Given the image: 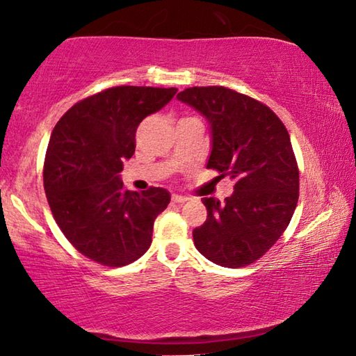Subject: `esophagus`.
Masks as SVG:
<instances>
[{
  "instance_id": "esophagus-1",
  "label": "esophagus",
  "mask_w": 356,
  "mask_h": 356,
  "mask_svg": "<svg viewBox=\"0 0 356 356\" xmlns=\"http://www.w3.org/2000/svg\"><path fill=\"white\" fill-rule=\"evenodd\" d=\"M172 200L175 202V204H184V202H188L189 199H188V197H184V195H178V194H175V195L172 197Z\"/></svg>"
}]
</instances>
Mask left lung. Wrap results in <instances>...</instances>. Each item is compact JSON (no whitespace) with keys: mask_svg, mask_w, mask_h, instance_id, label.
<instances>
[{"mask_svg":"<svg viewBox=\"0 0 356 356\" xmlns=\"http://www.w3.org/2000/svg\"><path fill=\"white\" fill-rule=\"evenodd\" d=\"M210 125L207 168L227 175L234 193L204 197L207 221L193 231L195 248L222 267L248 266L288 227L299 199V170L288 130L269 106L221 86L177 95Z\"/></svg>","mask_w":356,"mask_h":356,"instance_id":"left-lung-1","label":"left lung"}]
</instances>
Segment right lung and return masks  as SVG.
I'll return each instance as SVG.
<instances>
[{"instance_id":"obj_1","label":"right lung","mask_w":356,"mask_h":356,"mask_svg":"<svg viewBox=\"0 0 356 356\" xmlns=\"http://www.w3.org/2000/svg\"><path fill=\"white\" fill-rule=\"evenodd\" d=\"M178 89L111 87L71 106L49 140L44 191L54 220L73 247L108 267L143 256L154 220L170 204V193L125 191L124 161L135 152V134Z\"/></svg>"}]
</instances>
